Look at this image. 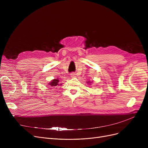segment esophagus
I'll use <instances>...</instances> for the list:
<instances>
[{
  "instance_id": "obj_1",
  "label": "esophagus",
  "mask_w": 148,
  "mask_h": 148,
  "mask_svg": "<svg viewBox=\"0 0 148 148\" xmlns=\"http://www.w3.org/2000/svg\"><path fill=\"white\" fill-rule=\"evenodd\" d=\"M70 75H71V77H75V73H71Z\"/></svg>"
}]
</instances>
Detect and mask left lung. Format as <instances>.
<instances>
[{"mask_svg":"<svg viewBox=\"0 0 148 148\" xmlns=\"http://www.w3.org/2000/svg\"><path fill=\"white\" fill-rule=\"evenodd\" d=\"M87 83H88V84H89V83H91V82H87Z\"/></svg>","mask_w":148,"mask_h":148,"instance_id":"left-lung-1","label":"left lung"}]
</instances>
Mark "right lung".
<instances>
[{"label":"right lung","instance_id":"obj_1","mask_svg":"<svg viewBox=\"0 0 148 148\" xmlns=\"http://www.w3.org/2000/svg\"><path fill=\"white\" fill-rule=\"evenodd\" d=\"M50 86L51 87H56V86H58L61 85V83H59V80L58 79H53L51 80V82H50L49 83Z\"/></svg>","mask_w":148,"mask_h":148}]
</instances>
